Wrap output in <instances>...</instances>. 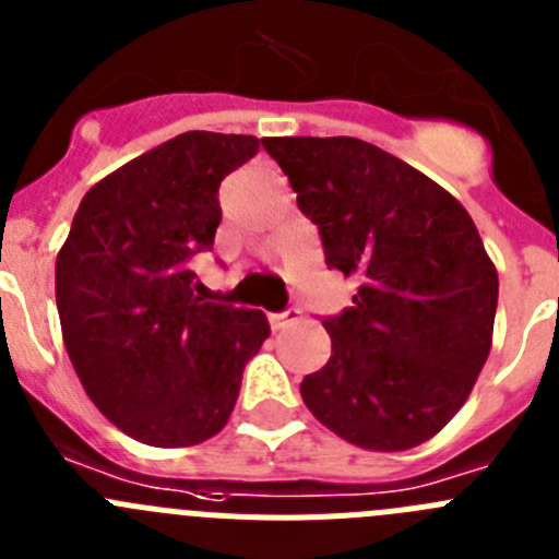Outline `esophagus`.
<instances>
[{"mask_svg":"<svg viewBox=\"0 0 559 559\" xmlns=\"http://www.w3.org/2000/svg\"><path fill=\"white\" fill-rule=\"evenodd\" d=\"M269 321H271V330H288V326L299 324L301 310L299 307H288V310H283V313H271Z\"/></svg>","mask_w":559,"mask_h":559,"instance_id":"1","label":"esophagus"}]
</instances>
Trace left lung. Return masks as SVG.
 Returning a JSON list of instances; mask_svg holds the SVG:
<instances>
[{"label":"left lung","instance_id":"left-lung-1","mask_svg":"<svg viewBox=\"0 0 559 559\" xmlns=\"http://www.w3.org/2000/svg\"><path fill=\"white\" fill-rule=\"evenodd\" d=\"M330 269L357 294L324 319L326 366L301 399L332 432L371 452H404L447 427L493 337L499 274L468 210L360 138H263Z\"/></svg>","mask_w":559,"mask_h":559}]
</instances>
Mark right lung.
Segmentation results:
<instances>
[{
	"label": "right lung",
	"instance_id": "add662e5",
	"mask_svg": "<svg viewBox=\"0 0 559 559\" xmlns=\"http://www.w3.org/2000/svg\"><path fill=\"white\" fill-rule=\"evenodd\" d=\"M258 150L254 135L182 132L107 174L74 213L55 263L66 352L102 416L141 443L222 432L271 332L260 310L193 294L188 265L213 249L222 179Z\"/></svg>",
	"mask_w": 559,
	"mask_h": 559
}]
</instances>
